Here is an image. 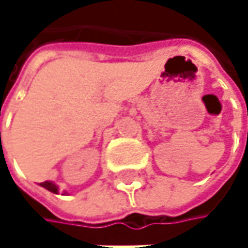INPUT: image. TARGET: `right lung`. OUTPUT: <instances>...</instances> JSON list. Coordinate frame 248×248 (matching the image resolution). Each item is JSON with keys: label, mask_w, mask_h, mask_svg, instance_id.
Here are the masks:
<instances>
[{"label": "right lung", "mask_w": 248, "mask_h": 248, "mask_svg": "<svg viewBox=\"0 0 248 248\" xmlns=\"http://www.w3.org/2000/svg\"><path fill=\"white\" fill-rule=\"evenodd\" d=\"M43 188H46V189H48L50 192H53V194H59V186L56 185V184H53V182H50V181H46V182H41L40 184Z\"/></svg>", "instance_id": "add662e5"}]
</instances>
